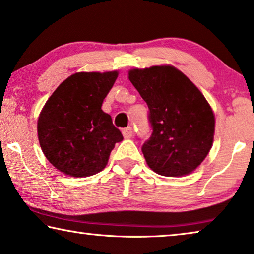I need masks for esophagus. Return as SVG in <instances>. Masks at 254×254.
<instances>
[{
    "instance_id": "esophagus-1",
    "label": "esophagus",
    "mask_w": 254,
    "mask_h": 254,
    "mask_svg": "<svg viewBox=\"0 0 254 254\" xmlns=\"http://www.w3.org/2000/svg\"><path fill=\"white\" fill-rule=\"evenodd\" d=\"M122 133H123V135H124V138L128 139V138H131L132 135H133V130H132L131 127H126V128H123Z\"/></svg>"
}]
</instances>
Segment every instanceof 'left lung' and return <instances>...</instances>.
<instances>
[{
  "label": "left lung",
  "mask_w": 254,
  "mask_h": 254,
  "mask_svg": "<svg viewBox=\"0 0 254 254\" xmlns=\"http://www.w3.org/2000/svg\"><path fill=\"white\" fill-rule=\"evenodd\" d=\"M128 79L147 103L151 134L141 150L157 174H190L212 146L215 116L206 98L182 72L151 66L128 72Z\"/></svg>",
  "instance_id": "8db88e82"
}]
</instances>
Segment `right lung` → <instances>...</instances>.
<instances>
[{
  "mask_svg": "<svg viewBox=\"0 0 254 254\" xmlns=\"http://www.w3.org/2000/svg\"><path fill=\"white\" fill-rule=\"evenodd\" d=\"M118 72H80L60 84L40 113V147L64 174L83 178L106 166L116 142L123 139L102 104Z\"/></svg>",
  "mask_w": 254,
  "mask_h": 254,
  "instance_id": "obj_1",
  "label": "right lung"
}]
</instances>
